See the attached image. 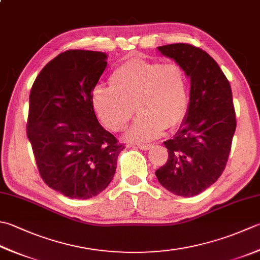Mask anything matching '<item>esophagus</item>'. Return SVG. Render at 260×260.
I'll return each instance as SVG.
<instances>
[{"label":"esophagus","instance_id":"obj_1","mask_svg":"<svg viewBox=\"0 0 260 260\" xmlns=\"http://www.w3.org/2000/svg\"><path fill=\"white\" fill-rule=\"evenodd\" d=\"M136 146L139 147V149H141V150H149V149H151V147H152V144H137Z\"/></svg>","mask_w":260,"mask_h":260}]
</instances>
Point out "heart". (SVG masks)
Listing matches in <instances>:
<instances>
[{
	"mask_svg": "<svg viewBox=\"0 0 260 260\" xmlns=\"http://www.w3.org/2000/svg\"><path fill=\"white\" fill-rule=\"evenodd\" d=\"M109 86L96 85L91 100L96 116L107 128L124 131L136 109L139 118L126 137L145 142L175 129L189 111V80L177 62L131 57L111 72Z\"/></svg>",
	"mask_w": 260,
	"mask_h": 260,
	"instance_id": "obj_1",
	"label": "heart"
}]
</instances>
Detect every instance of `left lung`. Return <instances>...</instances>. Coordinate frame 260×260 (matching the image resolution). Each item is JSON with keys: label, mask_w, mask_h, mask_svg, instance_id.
Returning <instances> with one entry per match:
<instances>
[{"label": "left lung", "mask_w": 260, "mask_h": 260, "mask_svg": "<svg viewBox=\"0 0 260 260\" xmlns=\"http://www.w3.org/2000/svg\"><path fill=\"white\" fill-rule=\"evenodd\" d=\"M157 49L181 64L190 78L189 111L172 140H167L168 160L155 171L172 194H201L225 169L237 127L231 85L205 50L190 44H170Z\"/></svg>", "instance_id": "left-lung-1"}]
</instances>
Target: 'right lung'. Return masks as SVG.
Masks as SVG:
<instances>
[{"instance_id":"1","label":"right lung","mask_w":260,"mask_h":260,"mask_svg":"<svg viewBox=\"0 0 260 260\" xmlns=\"http://www.w3.org/2000/svg\"><path fill=\"white\" fill-rule=\"evenodd\" d=\"M106 58L101 52L66 50L45 65L30 91L27 136L39 175L69 198L105 190L125 149L100 125L91 100Z\"/></svg>"}]
</instances>
